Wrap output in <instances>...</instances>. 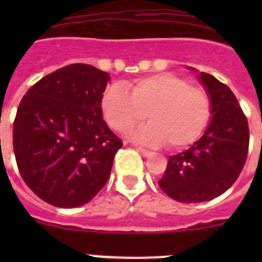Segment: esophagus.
Wrapping results in <instances>:
<instances>
[{"instance_id":"obj_1","label":"esophagus","mask_w":262,"mask_h":262,"mask_svg":"<svg viewBox=\"0 0 262 262\" xmlns=\"http://www.w3.org/2000/svg\"><path fill=\"white\" fill-rule=\"evenodd\" d=\"M136 149H138V151L140 152V154H142L144 157L149 156V155L152 154L151 151H148V149H145V148H143V147H138V148H136Z\"/></svg>"}]
</instances>
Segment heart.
I'll use <instances>...</instances> for the list:
<instances>
[{
    "mask_svg": "<svg viewBox=\"0 0 262 262\" xmlns=\"http://www.w3.org/2000/svg\"><path fill=\"white\" fill-rule=\"evenodd\" d=\"M103 117L115 131L142 123L147 126L131 134L151 145L166 143L170 149H184L201 138L211 117L209 93L186 78L165 72L139 78L127 86H111L103 94Z\"/></svg>",
    "mask_w": 262,
    "mask_h": 262,
    "instance_id": "heart-1",
    "label": "heart"
}]
</instances>
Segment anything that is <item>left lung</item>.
Returning <instances> with one entry per match:
<instances>
[{"label": "left lung", "mask_w": 262, "mask_h": 262, "mask_svg": "<svg viewBox=\"0 0 262 262\" xmlns=\"http://www.w3.org/2000/svg\"><path fill=\"white\" fill-rule=\"evenodd\" d=\"M200 80L211 99V122L189 149L169 157L159 186L173 200L206 202L230 189L244 168L249 147L248 120L235 94L214 76Z\"/></svg>", "instance_id": "obj_1"}]
</instances>
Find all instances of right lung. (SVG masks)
I'll return each mask as SVG.
<instances>
[{
	"mask_svg": "<svg viewBox=\"0 0 262 262\" xmlns=\"http://www.w3.org/2000/svg\"><path fill=\"white\" fill-rule=\"evenodd\" d=\"M108 73L71 64L32 85L13 126V147L23 181L45 202L77 207L107 182L123 143L102 117Z\"/></svg>",
	"mask_w": 262,
	"mask_h": 262,
	"instance_id": "obj_1",
	"label": "right lung"
}]
</instances>
